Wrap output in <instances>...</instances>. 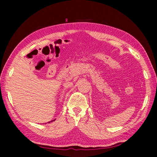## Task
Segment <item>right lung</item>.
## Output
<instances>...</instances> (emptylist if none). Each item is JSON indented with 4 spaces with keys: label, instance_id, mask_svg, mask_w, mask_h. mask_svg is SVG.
Wrapping results in <instances>:
<instances>
[{
    "label": "right lung",
    "instance_id": "obj_1",
    "mask_svg": "<svg viewBox=\"0 0 157 157\" xmlns=\"http://www.w3.org/2000/svg\"><path fill=\"white\" fill-rule=\"evenodd\" d=\"M54 121H55V120H54ZM52 121H51V122H52ZM49 123H50V122H49Z\"/></svg>",
    "mask_w": 157,
    "mask_h": 157
}]
</instances>
